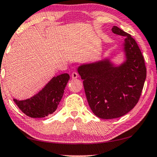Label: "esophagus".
<instances>
[{
  "instance_id": "34e87169",
  "label": "esophagus",
  "mask_w": 157,
  "mask_h": 157,
  "mask_svg": "<svg viewBox=\"0 0 157 157\" xmlns=\"http://www.w3.org/2000/svg\"><path fill=\"white\" fill-rule=\"evenodd\" d=\"M71 77H72V79H77L79 77L78 73V72H73L72 73Z\"/></svg>"
}]
</instances>
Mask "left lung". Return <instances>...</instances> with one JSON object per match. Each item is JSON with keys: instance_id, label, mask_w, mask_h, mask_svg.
Listing matches in <instances>:
<instances>
[{"instance_id": "obj_1", "label": "left lung", "mask_w": 157, "mask_h": 157, "mask_svg": "<svg viewBox=\"0 0 157 157\" xmlns=\"http://www.w3.org/2000/svg\"><path fill=\"white\" fill-rule=\"evenodd\" d=\"M114 34L125 36L126 60L115 66L109 59L83 64L78 71L90 109L97 117L112 119L131 111L138 102L147 75L144 57L131 35L116 26Z\"/></svg>"}]
</instances>
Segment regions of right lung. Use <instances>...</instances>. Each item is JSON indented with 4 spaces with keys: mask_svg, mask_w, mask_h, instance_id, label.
Returning <instances> with one entry per match:
<instances>
[{
    "mask_svg": "<svg viewBox=\"0 0 157 157\" xmlns=\"http://www.w3.org/2000/svg\"><path fill=\"white\" fill-rule=\"evenodd\" d=\"M69 79L67 73L53 77L34 97L21 101L13 100L25 115L31 118H44L57 109Z\"/></svg>",
    "mask_w": 157,
    "mask_h": 157,
    "instance_id": "right-lung-1",
    "label": "right lung"
}]
</instances>
